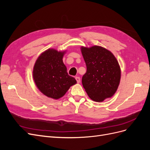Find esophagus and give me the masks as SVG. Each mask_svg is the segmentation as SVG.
Instances as JSON below:
<instances>
[{"label": "esophagus", "mask_w": 150, "mask_h": 150, "mask_svg": "<svg viewBox=\"0 0 150 150\" xmlns=\"http://www.w3.org/2000/svg\"><path fill=\"white\" fill-rule=\"evenodd\" d=\"M75 79H76V81H77V83H79L81 82V79H80L79 77L77 76V77H76Z\"/></svg>", "instance_id": "obj_1"}]
</instances>
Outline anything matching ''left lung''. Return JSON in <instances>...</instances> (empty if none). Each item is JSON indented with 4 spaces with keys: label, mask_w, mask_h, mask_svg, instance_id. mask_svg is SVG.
Segmentation results:
<instances>
[{
    "label": "left lung",
    "mask_w": 150,
    "mask_h": 150,
    "mask_svg": "<svg viewBox=\"0 0 150 150\" xmlns=\"http://www.w3.org/2000/svg\"><path fill=\"white\" fill-rule=\"evenodd\" d=\"M81 52L87 67L82 83L89 97L94 101L101 102L112 96L121 78L120 67L115 56L98 46L82 47Z\"/></svg>",
    "instance_id": "left-lung-1"
}]
</instances>
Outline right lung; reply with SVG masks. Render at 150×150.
Segmentation results:
<instances>
[{"mask_svg":"<svg viewBox=\"0 0 150 150\" xmlns=\"http://www.w3.org/2000/svg\"><path fill=\"white\" fill-rule=\"evenodd\" d=\"M64 52L49 49L40 54L33 69V78L40 91L52 99L62 97L76 79L68 74L62 61Z\"/></svg>","mask_w":150,"mask_h":150,"instance_id":"right-lung-1","label":"right lung"}]
</instances>
